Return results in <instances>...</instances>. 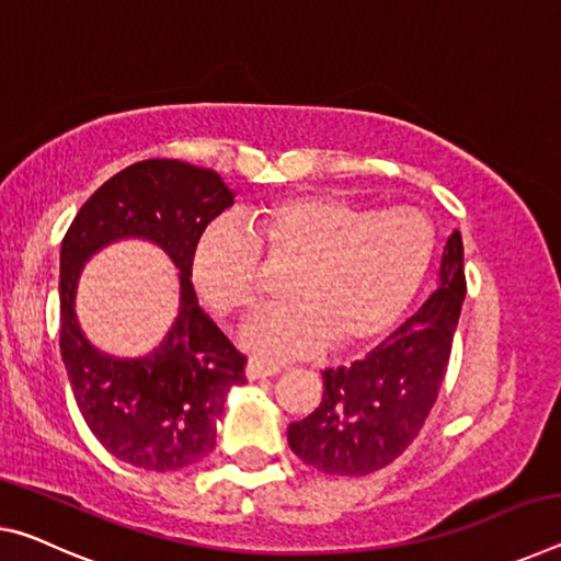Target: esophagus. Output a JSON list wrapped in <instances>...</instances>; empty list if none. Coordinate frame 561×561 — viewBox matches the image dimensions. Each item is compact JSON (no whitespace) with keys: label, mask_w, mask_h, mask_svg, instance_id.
<instances>
[{"label":"esophagus","mask_w":561,"mask_h":561,"mask_svg":"<svg viewBox=\"0 0 561 561\" xmlns=\"http://www.w3.org/2000/svg\"><path fill=\"white\" fill-rule=\"evenodd\" d=\"M244 375L249 381L254 379H266V377H274L279 375V367H272V364H264V362H256V359H249L247 367H244Z\"/></svg>","instance_id":"1"}]
</instances>
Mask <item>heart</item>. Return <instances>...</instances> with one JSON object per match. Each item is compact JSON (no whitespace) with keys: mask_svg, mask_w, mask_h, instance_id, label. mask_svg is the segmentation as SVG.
I'll return each mask as SVG.
<instances>
[{"mask_svg":"<svg viewBox=\"0 0 561 561\" xmlns=\"http://www.w3.org/2000/svg\"><path fill=\"white\" fill-rule=\"evenodd\" d=\"M262 253L291 264L287 307L242 327V342L264 359L350 352L392 332L424 284L434 254L432 225L409 207L371 211L336 194H291L262 204L249 232L217 219L192 249V279L211 312L232 317L262 291Z\"/></svg>","mask_w":561,"mask_h":561,"instance_id":"1","label":"heart"}]
</instances>
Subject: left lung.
<instances>
[{
	"instance_id": "obj_1",
	"label": "left lung",
	"mask_w": 561,
	"mask_h": 561,
	"mask_svg": "<svg viewBox=\"0 0 561 561\" xmlns=\"http://www.w3.org/2000/svg\"><path fill=\"white\" fill-rule=\"evenodd\" d=\"M465 295V247L455 229L442 252L437 291L367 357L324 369L322 402L289 424L291 451L319 472L340 477L392 465L437 402Z\"/></svg>"
}]
</instances>
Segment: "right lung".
Segmentation results:
<instances>
[{
  "instance_id": "1",
  "label": "right lung",
  "mask_w": 561,
  "mask_h": 561,
  "mask_svg": "<svg viewBox=\"0 0 561 561\" xmlns=\"http://www.w3.org/2000/svg\"><path fill=\"white\" fill-rule=\"evenodd\" d=\"M234 194L211 169L145 159L106 180L69 225L59 252V350L79 412L102 447L131 467L172 472L207 457L229 389L244 385V354L204 314L192 249ZM119 238L157 243L181 270V309L145 358H112L76 319V284L92 253Z\"/></svg>"
}]
</instances>
